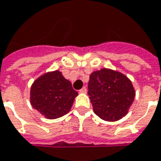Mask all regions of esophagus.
<instances>
[{"instance_id": "34e87169", "label": "esophagus", "mask_w": 161, "mask_h": 161, "mask_svg": "<svg viewBox=\"0 0 161 161\" xmlns=\"http://www.w3.org/2000/svg\"><path fill=\"white\" fill-rule=\"evenodd\" d=\"M86 92H87L86 87H83V88L79 91V92H81V93H86Z\"/></svg>"}]
</instances>
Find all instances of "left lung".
Instances as JSON below:
<instances>
[{
    "mask_svg": "<svg viewBox=\"0 0 161 161\" xmlns=\"http://www.w3.org/2000/svg\"><path fill=\"white\" fill-rule=\"evenodd\" d=\"M88 95L95 114L102 120L114 122L126 115L135 91L127 76L103 69L90 76Z\"/></svg>",
    "mask_w": 161,
    "mask_h": 161,
    "instance_id": "left-lung-1",
    "label": "left lung"
}]
</instances>
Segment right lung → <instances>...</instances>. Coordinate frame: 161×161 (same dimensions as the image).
<instances>
[{
  "mask_svg": "<svg viewBox=\"0 0 161 161\" xmlns=\"http://www.w3.org/2000/svg\"><path fill=\"white\" fill-rule=\"evenodd\" d=\"M77 94L71 83L56 70L45 74L33 83L31 103L47 118L56 119L69 112Z\"/></svg>",
  "mask_w": 161,
  "mask_h": 161,
  "instance_id": "obj_1",
  "label": "right lung"
}]
</instances>
